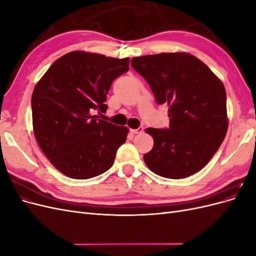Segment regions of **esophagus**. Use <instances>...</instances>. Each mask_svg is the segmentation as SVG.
I'll use <instances>...</instances> for the list:
<instances>
[{
    "mask_svg": "<svg viewBox=\"0 0 256 256\" xmlns=\"http://www.w3.org/2000/svg\"><path fill=\"white\" fill-rule=\"evenodd\" d=\"M143 130H144V128H143L142 126H140V127L136 128V129H131L130 131H131V132H132V134H142Z\"/></svg>",
    "mask_w": 256,
    "mask_h": 256,
    "instance_id": "34e87169",
    "label": "esophagus"
}]
</instances>
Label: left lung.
Instances as JSON below:
<instances>
[{
    "mask_svg": "<svg viewBox=\"0 0 256 256\" xmlns=\"http://www.w3.org/2000/svg\"><path fill=\"white\" fill-rule=\"evenodd\" d=\"M131 66L150 84L157 104L168 106V128L146 129L154 138L143 157L146 166L172 180L196 174L226 134L223 83L202 60L184 52L134 58Z\"/></svg>",
    "mask_w": 256,
    "mask_h": 256,
    "instance_id": "8db88e82",
    "label": "left lung"
}]
</instances>
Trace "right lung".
<instances>
[{
  "instance_id": "right-lung-1",
  "label": "right lung",
  "mask_w": 256,
  "mask_h": 256,
  "mask_svg": "<svg viewBox=\"0 0 256 256\" xmlns=\"http://www.w3.org/2000/svg\"><path fill=\"white\" fill-rule=\"evenodd\" d=\"M129 70V58L84 51L58 58L32 95L36 141L60 173L88 180L109 170L128 128L99 120L112 82Z\"/></svg>"
}]
</instances>
